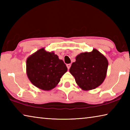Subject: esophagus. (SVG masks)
Masks as SVG:
<instances>
[{"mask_svg":"<svg viewBox=\"0 0 130 130\" xmlns=\"http://www.w3.org/2000/svg\"><path fill=\"white\" fill-rule=\"evenodd\" d=\"M67 67L68 68V69H69V68H70V67H71V64H70V63H68V64L67 65Z\"/></svg>","mask_w":130,"mask_h":130,"instance_id":"1","label":"esophagus"}]
</instances>
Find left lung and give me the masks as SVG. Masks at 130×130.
I'll return each mask as SVG.
<instances>
[{
  "label": "left lung",
  "instance_id": "1",
  "mask_svg": "<svg viewBox=\"0 0 130 130\" xmlns=\"http://www.w3.org/2000/svg\"><path fill=\"white\" fill-rule=\"evenodd\" d=\"M108 62L104 56L97 50L78 54L76 62L69 69L76 82L85 91L96 88L104 81L107 74Z\"/></svg>",
  "mask_w": 130,
  "mask_h": 130
}]
</instances>
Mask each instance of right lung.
<instances>
[{
    "mask_svg": "<svg viewBox=\"0 0 130 130\" xmlns=\"http://www.w3.org/2000/svg\"><path fill=\"white\" fill-rule=\"evenodd\" d=\"M67 70L62 60L53 52L45 51L44 48L26 61V71L30 81L37 88L45 91L54 88Z\"/></svg>",
    "mask_w": 130,
    "mask_h": 130,
    "instance_id": "1",
    "label": "right lung"
}]
</instances>
